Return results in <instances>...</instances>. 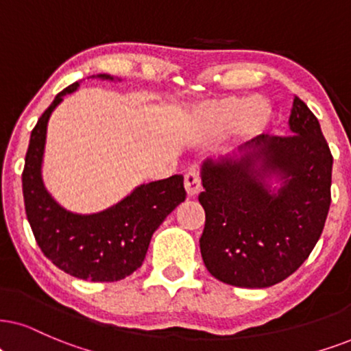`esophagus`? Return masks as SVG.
Here are the masks:
<instances>
[{
  "instance_id": "esophagus-1",
  "label": "esophagus",
  "mask_w": 351,
  "mask_h": 351,
  "mask_svg": "<svg viewBox=\"0 0 351 351\" xmlns=\"http://www.w3.org/2000/svg\"><path fill=\"white\" fill-rule=\"evenodd\" d=\"M184 188L188 196H196V194L201 193L202 189V181L201 175L196 170H189L184 175Z\"/></svg>"
}]
</instances>
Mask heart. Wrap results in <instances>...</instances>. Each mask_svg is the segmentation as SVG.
Returning <instances> with one entry per match:
<instances>
[{"instance_id": "b5f03b06", "label": "heart", "mask_w": 351, "mask_h": 351, "mask_svg": "<svg viewBox=\"0 0 351 351\" xmlns=\"http://www.w3.org/2000/svg\"><path fill=\"white\" fill-rule=\"evenodd\" d=\"M272 106L267 100L254 97L227 95L207 101L194 110V124L201 134L217 137L232 131L239 137H254L263 134L272 123Z\"/></svg>"}]
</instances>
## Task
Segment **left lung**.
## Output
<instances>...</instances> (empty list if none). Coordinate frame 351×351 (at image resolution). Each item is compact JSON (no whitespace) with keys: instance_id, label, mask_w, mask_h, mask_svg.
I'll return each instance as SVG.
<instances>
[{"instance_id":"left-lung-1","label":"left lung","mask_w":351,"mask_h":351,"mask_svg":"<svg viewBox=\"0 0 351 351\" xmlns=\"http://www.w3.org/2000/svg\"><path fill=\"white\" fill-rule=\"evenodd\" d=\"M291 136L264 137L256 152L202 165L199 202L206 210L201 254L228 285L265 288L285 280L316 246L330 208L332 158L321 124L295 97ZM278 174L272 193L263 183Z\"/></svg>"}]
</instances>
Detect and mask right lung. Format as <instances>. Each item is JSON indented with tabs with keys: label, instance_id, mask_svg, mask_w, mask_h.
<instances>
[{
	"label": "right lung",
	"instance_id": "1",
	"mask_svg": "<svg viewBox=\"0 0 351 351\" xmlns=\"http://www.w3.org/2000/svg\"><path fill=\"white\" fill-rule=\"evenodd\" d=\"M99 77L113 79L105 74ZM77 87L79 82H74L61 90L30 134L22 171L25 214L38 247L58 269L82 280L117 282L143 265L154 232L186 199L183 176L173 175L139 186L131 196L100 214H71L58 206L47 193L40 171L47 124L63 95Z\"/></svg>",
	"mask_w": 351,
	"mask_h": 351
}]
</instances>
